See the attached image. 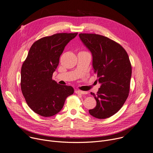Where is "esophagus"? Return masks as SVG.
<instances>
[{
	"label": "esophagus",
	"mask_w": 153,
	"mask_h": 153,
	"mask_svg": "<svg viewBox=\"0 0 153 153\" xmlns=\"http://www.w3.org/2000/svg\"><path fill=\"white\" fill-rule=\"evenodd\" d=\"M75 93L77 94H81V95H85L87 94V91H81L79 90H76Z\"/></svg>",
	"instance_id": "34e87169"
}]
</instances>
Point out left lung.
Listing matches in <instances>:
<instances>
[{
	"mask_svg": "<svg viewBox=\"0 0 153 153\" xmlns=\"http://www.w3.org/2000/svg\"><path fill=\"white\" fill-rule=\"evenodd\" d=\"M92 55V66L101 84L97 95L91 92L97 105L88 111L97 119L108 118L122 108L130 90L131 66L127 53L119 44L95 34H79Z\"/></svg>",
	"mask_w": 153,
	"mask_h": 153,
	"instance_id": "left-lung-1",
	"label": "left lung"
}]
</instances>
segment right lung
Segmentation results:
<instances>
[{
  "label": "right lung",
  "instance_id": "obj_1",
  "mask_svg": "<svg viewBox=\"0 0 153 153\" xmlns=\"http://www.w3.org/2000/svg\"><path fill=\"white\" fill-rule=\"evenodd\" d=\"M77 33H58L36 41L30 48L21 70V88L29 107L44 117L62 110L66 98L73 94L71 86L52 79L66 45Z\"/></svg>",
  "mask_w": 153,
  "mask_h": 153
}]
</instances>
